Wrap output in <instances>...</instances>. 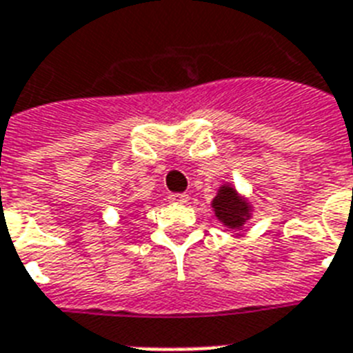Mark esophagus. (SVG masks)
<instances>
[{
  "label": "esophagus",
  "mask_w": 353,
  "mask_h": 353,
  "mask_svg": "<svg viewBox=\"0 0 353 353\" xmlns=\"http://www.w3.org/2000/svg\"><path fill=\"white\" fill-rule=\"evenodd\" d=\"M169 200L174 202V204H185V202L190 200V196L185 193H171L169 194Z\"/></svg>",
  "instance_id": "esophagus-1"
}]
</instances>
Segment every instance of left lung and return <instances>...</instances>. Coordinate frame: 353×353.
Returning <instances> with one entry per match:
<instances>
[{"label": "left lung", "instance_id": "8db88e82", "mask_svg": "<svg viewBox=\"0 0 353 353\" xmlns=\"http://www.w3.org/2000/svg\"><path fill=\"white\" fill-rule=\"evenodd\" d=\"M211 208L215 210L216 219L231 230H239L250 219V204L231 185H222Z\"/></svg>", "mask_w": 353, "mask_h": 353}]
</instances>
